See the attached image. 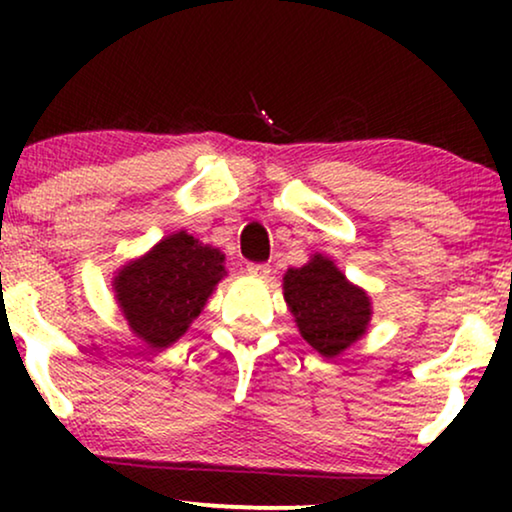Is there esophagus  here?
Returning <instances> with one entry per match:
<instances>
[{"mask_svg":"<svg viewBox=\"0 0 512 512\" xmlns=\"http://www.w3.org/2000/svg\"><path fill=\"white\" fill-rule=\"evenodd\" d=\"M247 272L251 277H258V279H265L270 275V265L268 263H249L247 265Z\"/></svg>","mask_w":512,"mask_h":512,"instance_id":"34e87169","label":"esophagus"}]
</instances>
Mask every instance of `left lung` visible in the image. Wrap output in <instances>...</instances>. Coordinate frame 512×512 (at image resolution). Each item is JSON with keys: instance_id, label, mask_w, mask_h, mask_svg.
<instances>
[{"instance_id": "obj_1", "label": "left lung", "mask_w": 512, "mask_h": 512, "mask_svg": "<svg viewBox=\"0 0 512 512\" xmlns=\"http://www.w3.org/2000/svg\"><path fill=\"white\" fill-rule=\"evenodd\" d=\"M284 298L289 303L300 335L321 356H338L366 333L370 300L359 286L349 284L333 261L314 256L284 277Z\"/></svg>"}]
</instances>
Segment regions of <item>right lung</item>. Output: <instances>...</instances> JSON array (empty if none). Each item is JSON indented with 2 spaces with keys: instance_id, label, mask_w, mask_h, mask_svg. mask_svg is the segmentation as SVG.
Listing matches in <instances>:
<instances>
[{
  "instance_id": "right-lung-1",
  "label": "right lung",
  "mask_w": 512,
  "mask_h": 512,
  "mask_svg": "<svg viewBox=\"0 0 512 512\" xmlns=\"http://www.w3.org/2000/svg\"><path fill=\"white\" fill-rule=\"evenodd\" d=\"M219 249L177 233L118 272L114 289L137 338L149 347H170L188 331L209 293L226 275Z\"/></svg>"
}]
</instances>
